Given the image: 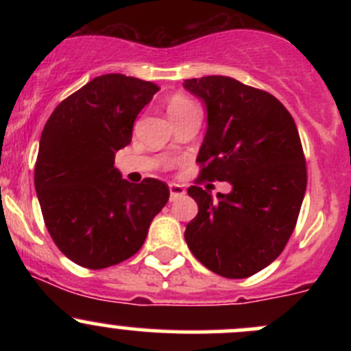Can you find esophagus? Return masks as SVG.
Masks as SVG:
<instances>
[{
    "mask_svg": "<svg viewBox=\"0 0 351 351\" xmlns=\"http://www.w3.org/2000/svg\"><path fill=\"white\" fill-rule=\"evenodd\" d=\"M183 193H185V189H183L182 185H178V183H169V198H171V200L183 195Z\"/></svg>",
    "mask_w": 351,
    "mask_h": 351,
    "instance_id": "obj_1",
    "label": "esophagus"
}]
</instances>
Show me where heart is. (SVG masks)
Instances as JSON below:
<instances>
[{"instance_id": "1", "label": "heart", "mask_w": 351, "mask_h": 351, "mask_svg": "<svg viewBox=\"0 0 351 351\" xmlns=\"http://www.w3.org/2000/svg\"><path fill=\"white\" fill-rule=\"evenodd\" d=\"M197 112H198V107L195 101L190 100V98L185 97V95L176 93L168 100V113L173 119V122L190 115V113H197Z\"/></svg>"}]
</instances>
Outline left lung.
I'll use <instances>...</instances> for the list:
<instances>
[{
  "instance_id": "1",
  "label": "left lung",
  "mask_w": 351,
  "mask_h": 351,
  "mask_svg": "<svg viewBox=\"0 0 351 351\" xmlns=\"http://www.w3.org/2000/svg\"><path fill=\"white\" fill-rule=\"evenodd\" d=\"M185 88L207 105L197 183L232 185L217 200L190 186L198 214L186 224V244L214 274L251 277L280 256L295 229L307 186L299 130L274 95L232 77H193Z\"/></svg>"
}]
</instances>
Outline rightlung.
Here are the masks:
<instances>
[{"label": "right lung", "instance_id": "obj_1", "mask_svg": "<svg viewBox=\"0 0 351 351\" xmlns=\"http://www.w3.org/2000/svg\"><path fill=\"white\" fill-rule=\"evenodd\" d=\"M158 90L151 81L104 74L62 100L42 130L35 190L52 241L76 265L100 270L136 254L168 202L165 182L136 185L113 166Z\"/></svg>", "mask_w": 351, "mask_h": 351}]
</instances>
